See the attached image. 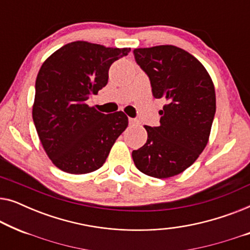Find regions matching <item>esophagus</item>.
Listing matches in <instances>:
<instances>
[{
  "label": "esophagus",
  "mask_w": 250,
  "mask_h": 250,
  "mask_svg": "<svg viewBox=\"0 0 250 250\" xmlns=\"http://www.w3.org/2000/svg\"><path fill=\"white\" fill-rule=\"evenodd\" d=\"M128 123H129V125H135V124H138V121H136V119H134V118H129Z\"/></svg>",
  "instance_id": "esophagus-1"
}]
</instances>
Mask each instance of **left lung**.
<instances>
[{"instance_id": "left-lung-1", "label": "left lung", "mask_w": 250, "mask_h": 250, "mask_svg": "<svg viewBox=\"0 0 250 250\" xmlns=\"http://www.w3.org/2000/svg\"><path fill=\"white\" fill-rule=\"evenodd\" d=\"M133 53L148 75L152 95L167 104L159 111V126H145L148 140L132 157L140 172L167 179L192 165L207 146L216 111L214 84L200 61L177 46L143 47Z\"/></svg>"}]
</instances>
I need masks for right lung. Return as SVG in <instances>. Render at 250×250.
I'll use <instances>...</instances> for the list:
<instances>
[{
	"label": "right lung",
	"instance_id": "add662e5",
	"mask_svg": "<svg viewBox=\"0 0 250 250\" xmlns=\"http://www.w3.org/2000/svg\"><path fill=\"white\" fill-rule=\"evenodd\" d=\"M129 51L77 41L57 50L41 67L33 121L46 155L63 172L100 168L127 127L123 111L105 115L86 101L107 85L111 63Z\"/></svg>",
	"mask_w": 250,
	"mask_h": 250
}]
</instances>
